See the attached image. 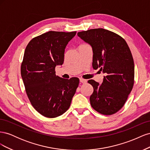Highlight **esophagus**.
I'll use <instances>...</instances> for the list:
<instances>
[{"label": "esophagus", "mask_w": 150, "mask_h": 150, "mask_svg": "<svg viewBox=\"0 0 150 150\" xmlns=\"http://www.w3.org/2000/svg\"><path fill=\"white\" fill-rule=\"evenodd\" d=\"M79 81H80L81 83H83V84H85L86 83V80L84 79H82V78L79 79Z\"/></svg>", "instance_id": "obj_1"}]
</instances>
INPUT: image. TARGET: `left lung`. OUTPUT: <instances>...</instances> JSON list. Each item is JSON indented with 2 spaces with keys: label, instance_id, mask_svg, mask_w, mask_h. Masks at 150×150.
Wrapping results in <instances>:
<instances>
[{
  "label": "left lung",
  "instance_id": "left-lung-1",
  "mask_svg": "<svg viewBox=\"0 0 150 150\" xmlns=\"http://www.w3.org/2000/svg\"><path fill=\"white\" fill-rule=\"evenodd\" d=\"M78 35L92 47L93 69L107 74L101 84L88 81L94 89L91 105L102 115L115 114L124 106L134 85V61L128 45L118 34L102 28L79 32Z\"/></svg>",
  "mask_w": 150,
  "mask_h": 150
}]
</instances>
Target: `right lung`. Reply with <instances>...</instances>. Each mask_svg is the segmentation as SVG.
<instances>
[{
	"instance_id": "right-lung-1",
	"label": "right lung",
	"mask_w": 150,
	"mask_h": 150,
	"mask_svg": "<svg viewBox=\"0 0 150 150\" xmlns=\"http://www.w3.org/2000/svg\"><path fill=\"white\" fill-rule=\"evenodd\" d=\"M76 31H49L32 39L27 46L21 72L25 92L35 110L53 118L69 109L79 79H63L56 75L55 67L62 65L65 48Z\"/></svg>"
}]
</instances>
